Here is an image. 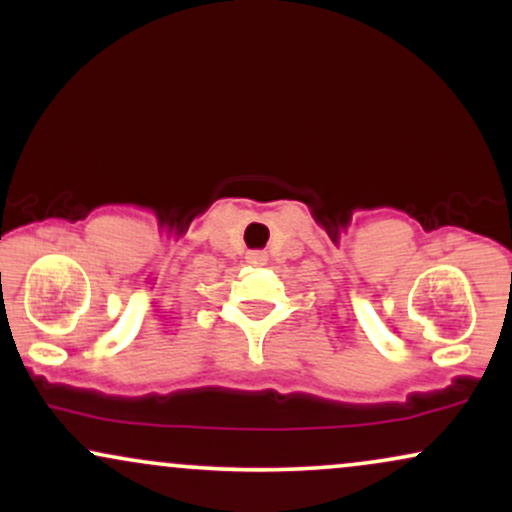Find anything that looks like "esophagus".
I'll return each mask as SVG.
<instances>
[{"label": "esophagus", "instance_id": "34e87169", "mask_svg": "<svg viewBox=\"0 0 512 512\" xmlns=\"http://www.w3.org/2000/svg\"><path fill=\"white\" fill-rule=\"evenodd\" d=\"M245 260H248V264H252V267H264L269 257L264 250H250L248 255H245Z\"/></svg>", "mask_w": 512, "mask_h": 512}]
</instances>
